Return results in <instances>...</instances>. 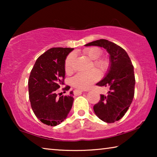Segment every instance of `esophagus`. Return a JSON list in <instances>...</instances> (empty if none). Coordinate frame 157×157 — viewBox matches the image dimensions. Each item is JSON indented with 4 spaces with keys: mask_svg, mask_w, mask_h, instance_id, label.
<instances>
[{
    "mask_svg": "<svg viewBox=\"0 0 157 157\" xmlns=\"http://www.w3.org/2000/svg\"><path fill=\"white\" fill-rule=\"evenodd\" d=\"M83 92L84 91H82V90H75V91H74V95H81Z\"/></svg>",
    "mask_w": 157,
    "mask_h": 157,
    "instance_id": "34e87169",
    "label": "esophagus"
}]
</instances>
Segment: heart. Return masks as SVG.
I'll use <instances>...</instances> for the list:
<instances>
[{
	"label": "heart",
	"instance_id": "1",
	"mask_svg": "<svg viewBox=\"0 0 157 157\" xmlns=\"http://www.w3.org/2000/svg\"><path fill=\"white\" fill-rule=\"evenodd\" d=\"M89 59L94 60L93 64L100 72L105 73L109 68V62L105 58H99L102 55V50L97 47H91L85 48L83 50ZM75 55L74 53H71L68 55L65 61V71L66 73H71L74 69V62ZM100 77L99 71L96 69H92L86 72H80L74 76L72 79V84L79 89L86 90L91 87L93 84L99 79Z\"/></svg>",
	"mask_w": 157,
	"mask_h": 157
}]
</instances>
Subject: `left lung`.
<instances>
[{
    "instance_id": "obj_1",
    "label": "left lung",
    "mask_w": 157,
    "mask_h": 157,
    "mask_svg": "<svg viewBox=\"0 0 157 157\" xmlns=\"http://www.w3.org/2000/svg\"><path fill=\"white\" fill-rule=\"evenodd\" d=\"M104 48L109 54V67L107 74L96 85L109 88L107 95H100L94 105L96 116L105 123H111L123 118L134 96L135 77L134 66L127 52L121 46L106 39H100L85 46Z\"/></svg>"
}]
</instances>
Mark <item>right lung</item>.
<instances>
[{"mask_svg": "<svg viewBox=\"0 0 157 157\" xmlns=\"http://www.w3.org/2000/svg\"><path fill=\"white\" fill-rule=\"evenodd\" d=\"M74 48H52L39 57L28 79L31 107L41 123L56 126L65 120L72 108L73 93L58 97L57 89L63 84L65 60ZM66 86L63 91H68ZM66 92V91H65Z\"/></svg>", "mask_w": 157, "mask_h": 157, "instance_id": "obj_1", "label": "right lung"}]
</instances>
